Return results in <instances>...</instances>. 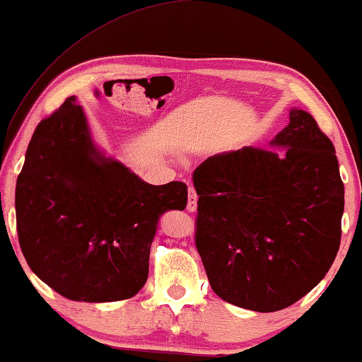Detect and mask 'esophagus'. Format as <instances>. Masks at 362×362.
<instances>
[{
  "instance_id": "1",
  "label": "esophagus",
  "mask_w": 362,
  "mask_h": 362,
  "mask_svg": "<svg viewBox=\"0 0 362 362\" xmlns=\"http://www.w3.org/2000/svg\"><path fill=\"white\" fill-rule=\"evenodd\" d=\"M196 209H197V194L194 187H189V189H187V211L194 212Z\"/></svg>"
}]
</instances>
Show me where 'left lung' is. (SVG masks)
Instances as JSON below:
<instances>
[{"label": "left lung", "mask_w": 362, "mask_h": 362, "mask_svg": "<svg viewBox=\"0 0 362 362\" xmlns=\"http://www.w3.org/2000/svg\"><path fill=\"white\" fill-rule=\"evenodd\" d=\"M274 150L244 146L192 173L196 249L227 303L284 310L315 288L341 242L344 185L334 146L308 112H290Z\"/></svg>", "instance_id": "8db88e82"}]
</instances>
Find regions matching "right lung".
<instances>
[{
  "label": "right lung",
  "mask_w": 362,
  "mask_h": 362,
  "mask_svg": "<svg viewBox=\"0 0 362 362\" xmlns=\"http://www.w3.org/2000/svg\"><path fill=\"white\" fill-rule=\"evenodd\" d=\"M187 186H153L93 146L76 97L44 118L16 181L19 245L31 270L76 301H120L148 279L160 217L182 211Z\"/></svg>",
  "instance_id": "1"
}]
</instances>
